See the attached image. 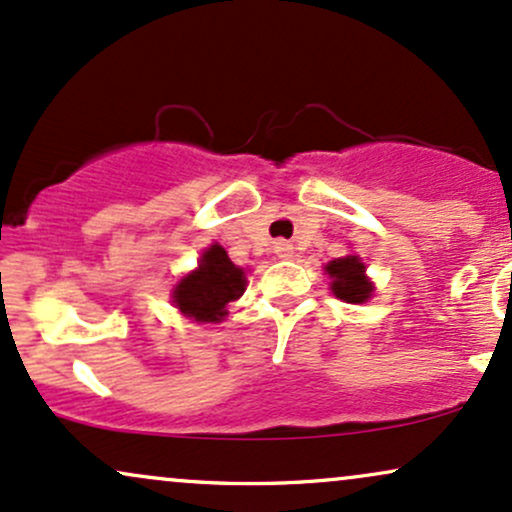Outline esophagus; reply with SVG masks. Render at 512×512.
<instances>
[{
  "mask_svg": "<svg viewBox=\"0 0 512 512\" xmlns=\"http://www.w3.org/2000/svg\"><path fill=\"white\" fill-rule=\"evenodd\" d=\"M275 254L280 258H292L294 254V246L289 242H275Z\"/></svg>",
  "mask_w": 512,
  "mask_h": 512,
  "instance_id": "obj_1",
  "label": "esophagus"
}]
</instances>
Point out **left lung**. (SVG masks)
<instances>
[{
	"label": "left lung",
	"instance_id": "1",
	"mask_svg": "<svg viewBox=\"0 0 512 512\" xmlns=\"http://www.w3.org/2000/svg\"><path fill=\"white\" fill-rule=\"evenodd\" d=\"M325 273L332 277V294L346 301V304H365L372 296V289H375L365 277V263H361L358 256L334 258L325 266Z\"/></svg>",
	"mask_w": 512,
	"mask_h": 512
}]
</instances>
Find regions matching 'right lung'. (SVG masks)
Returning <instances> with one entry per match:
<instances>
[{
  "mask_svg": "<svg viewBox=\"0 0 512 512\" xmlns=\"http://www.w3.org/2000/svg\"><path fill=\"white\" fill-rule=\"evenodd\" d=\"M246 289L244 268L235 266L220 244H211L199 258V268L182 277L173 289V304L189 320L220 323L227 304Z\"/></svg>",
  "mask_w": 512,
  "mask_h": 512,
  "instance_id": "obj_1",
  "label": "right lung"
}]
</instances>
